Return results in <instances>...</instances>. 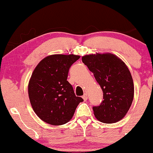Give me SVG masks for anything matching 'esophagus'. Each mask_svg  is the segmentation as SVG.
I'll return each instance as SVG.
<instances>
[{"mask_svg":"<svg viewBox=\"0 0 153 153\" xmlns=\"http://www.w3.org/2000/svg\"><path fill=\"white\" fill-rule=\"evenodd\" d=\"M82 99H83V100L84 101H87V99H88V96H87V94H85L83 95V96H82Z\"/></svg>","mask_w":153,"mask_h":153,"instance_id":"1","label":"esophagus"}]
</instances>
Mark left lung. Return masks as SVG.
Returning a JSON list of instances; mask_svg holds the SVG:
<instances>
[{"label": "left lung", "mask_w": 153, "mask_h": 153, "mask_svg": "<svg viewBox=\"0 0 153 153\" xmlns=\"http://www.w3.org/2000/svg\"><path fill=\"white\" fill-rule=\"evenodd\" d=\"M82 61L94 73L103 93V101L94 106L95 117L103 123L119 122L127 114L134 98V82L129 68L119 57L108 53L86 54Z\"/></svg>", "instance_id": "obj_1"}]
</instances>
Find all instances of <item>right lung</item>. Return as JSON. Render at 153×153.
I'll list each match as a JSON object with an SVG mask.
<instances>
[{
    "label": "right lung",
    "mask_w": 153,
    "mask_h": 153,
    "mask_svg": "<svg viewBox=\"0 0 153 153\" xmlns=\"http://www.w3.org/2000/svg\"><path fill=\"white\" fill-rule=\"evenodd\" d=\"M75 54H52L42 59L29 81L28 93L33 110L43 122L58 126L73 118L83 99L75 96L67 80L72 65L80 58Z\"/></svg>",
    "instance_id": "add662e5"
}]
</instances>
